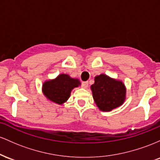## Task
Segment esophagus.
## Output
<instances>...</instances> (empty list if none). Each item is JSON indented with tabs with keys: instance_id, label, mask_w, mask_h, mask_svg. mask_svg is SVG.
Instances as JSON below:
<instances>
[{
	"instance_id": "1",
	"label": "esophagus",
	"mask_w": 160,
	"mask_h": 160,
	"mask_svg": "<svg viewBox=\"0 0 160 160\" xmlns=\"http://www.w3.org/2000/svg\"><path fill=\"white\" fill-rule=\"evenodd\" d=\"M82 88H85L86 89L88 88V82H82Z\"/></svg>"
}]
</instances>
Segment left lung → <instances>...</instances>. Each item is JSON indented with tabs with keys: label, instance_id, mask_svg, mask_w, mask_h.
I'll return each mask as SVG.
<instances>
[{
	"label": "left lung",
	"instance_id": "1",
	"mask_svg": "<svg viewBox=\"0 0 160 160\" xmlns=\"http://www.w3.org/2000/svg\"><path fill=\"white\" fill-rule=\"evenodd\" d=\"M94 100L100 110L109 112L122 106L126 98V88L121 80L106 74L94 77L91 86Z\"/></svg>",
	"mask_w": 160,
	"mask_h": 160
}]
</instances>
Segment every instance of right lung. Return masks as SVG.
I'll list each match as a JSON object with an SVG mask.
<instances>
[{"label": "right lung", "instance_id": "1", "mask_svg": "<svg viewBox=\"0 0 160 160\" xmlns=\"http://www.w3.org/2000/svg\"><path fill=\"white\" fill-rule=\"evenodd\" d=\"M81 85L78 78H71L68 74H60L53 79L47 80L42 85V92L50 101L62 105L67 101L71 91Z\"/></svg>", "mask_w": 160, "mask_h": 160}]
</instances>
